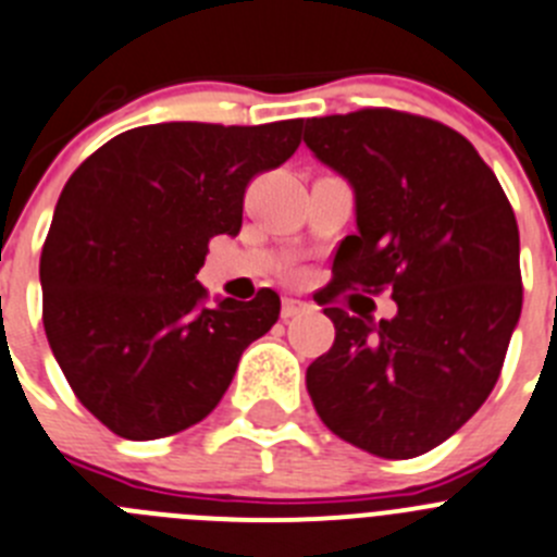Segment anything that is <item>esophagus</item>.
I'll return each instance as SVG.
<instances>
[{
  "label": "esophagus",
  "instance_id": "obj_1",
  "mask_svg": "<svg viewBox=\"0 0 557 557\" xmlns=\"http://www.w3.org/2000/svg\"><path fill=\"white\" fill-rule=\"evenodd\" d=\"M305 310H308V305H305V302H299V299H290V297H285V299H283V308H280V315H283L285 322H288V319H294V315L305 313Z\"/></svg>",
  "mask_w": 557,
  "mask_h": 557
}]
</instances>
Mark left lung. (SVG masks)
<instances>
[{
	"mask_svg": "<svg viewBox=\"0 0 557 557\" xmlns=\"http://www.w3.org/2000/svg\"><path fill=\"white\" fill-rule=\"evenodd\" d=\"M305 147L352 188L358 233L335 290H391V319L324 308L330 352L308 366L315 413L377 458H416L478 413L522 313L519 227L463 135L397 110L305 122Z\"/></svg>",
	"mask_w": 557,
	"mask_h": 557,
	"instance_id": "8db88e82",
	"label": "left lung"
}]
</instances>
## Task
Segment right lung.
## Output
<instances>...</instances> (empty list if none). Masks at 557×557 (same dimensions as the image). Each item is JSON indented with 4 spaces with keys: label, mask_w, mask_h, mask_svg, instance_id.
<instances>
[{
    "label": "right lung",
    "mask_w": 557,
    "mask_h": 557,
    "mask_svg": "<svg viewBox=\"0 0 557 557\" xmlns=\"http://www.w3.org/2000/svg\"><path fill=\"white\" fill-rule=\"evenodd\" d=\"M302 122L147 124L69 177L41 252L44 330L79 403L129 441L174 435L224 397L280 297L197 283L213 235H238L244 188L297 152Z\"/></svg>",
    "instance_id": "right-lung-1"
}]
</instances>
